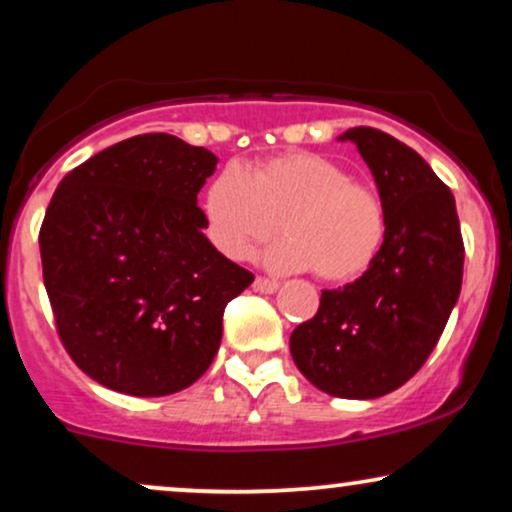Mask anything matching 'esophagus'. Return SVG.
I'll return each mask as SVG.
<instances>
[{"instance_id": "34e87169", "label": "esophagus", "mask_w": 512, "mask_h": 512, "mask_svg": "<svg viewBox=\"0 0 512 512\" xmlns=\"http://www.w3.org/2000/svg\"><path fill=\"white\" fill-rule=\"evenodd\" d=\"M252 288H255L257 293L272 295V293L279 291V281H272V279H264V276H257L255 283H252Z\"/></svg>"}]
</instances>
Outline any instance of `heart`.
Masks as SVG:
<instances>
[{
    "label": "heart",
    "mask_w": 512,
    "mask_h": 512,
    "mask_svg": "<svg viewBox=\"0 0 512 512\" xmlns=\"http://www.w3.org/2000/svg\"><path fill=\"white\" fill-rule=\"evenodd\" d=\"M209 240L221 255L245 260L281 226L286 236L262 252L274 272L317 269L346 283L377 260L386 212L377 190L317 152H283L243 171L226 166L202 200Z\"/></svg>",
    "instance_id": "1"
}]
</instances>
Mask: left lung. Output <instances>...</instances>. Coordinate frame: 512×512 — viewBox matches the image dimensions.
Segmentation results:
<instances>
[{
    "instance_id": "left-lung-1",
    "label": "left lung",
    "mask_w": 512,
    "mask_h": 512,
    "mask_svg": "<svg viewBox=\"0 0 512 512\" xmlns=\"http://www.w3.org/2000/svg\"><path fill=\"white\" fill-rule=\"evenodd\" d=\"M350 140L377 183L386 236L360 279L322 291L317 315L295 326L291 355L319 391L369 400L403 386L424 365L463 286V236L455 197L432 166L369 126Z\"/></svg>"
}]
</instances>
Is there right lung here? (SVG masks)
Masks as SVG:
<instances>
[{
  "label": "right lung",
  "mask_w": 512,
  "mask_h": 512,
  "mask_svg": "<svg viewBox=\"0 0 512 512\" xmlns=\"http://www.w3.org/2000/svg\"><path fill=\"white\" fill-rule=\"evenodd\" d=\"M217 155L169 133L97 152L54 190L42 276L73 362L107 389L169 396L212 365L224 307L255 281L209 243L197 193Z\"/></svg>",
  "instance_id": "obj_1"
}]
</instances>
